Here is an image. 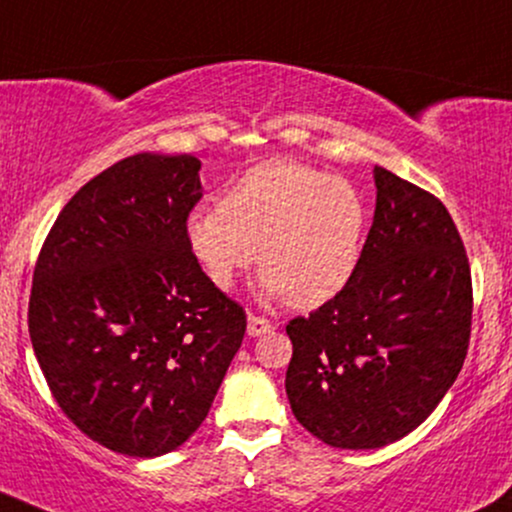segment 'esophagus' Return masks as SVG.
<instances>
[{"mask_svg": "<svg viewBox=\"0 0 512 512\" xmlns=\"http://www.w3.org/2000/svg\"><path fill=\"white\" fill-rule=\"evenodd\" d=\"M273 330H275V325L270 323V320L261 318V315H249V325H246L249 337H263V334H268Z\"/></svg>", "mask_w": 512, "mask_h": 512, "instance_id": "esophagus-1", "label": "esophagus"}]
</instances>
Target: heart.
<instances>
[{"mask_svg":"<svg viewBox=\"0 0 512 512\" xmlns=\"http://www.w3.org/2000/svg\"><path fill=\"white\" fill-rule=\"evenodd\" d=\"M365 227L368 206L349 180L277 159L246 170L220 206L189 211L185 242L213 287L227 292L258 261L266 296L313 311L349 287Z\"/></svg>","mask_w":512,"mask_h":512,"instance_id":"heart-1","label":"heart"}]
</instances>
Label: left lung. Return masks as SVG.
I'll return each instance as SVG.
<instances>
[{"instance_id": "left-lung-1", "label": "left lung", "mask_w": 512, "mask_h": 512, "mask_svg": "<svg viewBox=\"0 0 512 512\" xmlns=\"http://www.w3.org/2000/svg\"><path fill=\"white\" fill-rule=\"evenodd\" d=\"M375 218L337 299L289 320L287 399L334 449L413 432L456 382L470 344L472 277L446 206L375 166Z\"/></svg>"}]
</instances>
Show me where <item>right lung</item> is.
<instances>
[{
    "instance_id": "1",
    "label": "right lung",
    "mask_w": 512,
    "mask_h": 512,
    "mask_svg": "<svg viewBox=\"0 0 512 512\" xmlns=\"http://www.w3.org/2000/svg\"><path fill=\"white\" fill-rule=\"evenodd\" d=\"M197 156L135 154L82 185L44 239L28 330L68 420L132 458L199 430L246 332L185 242Z\"/></svg>"
}]
</instances>
